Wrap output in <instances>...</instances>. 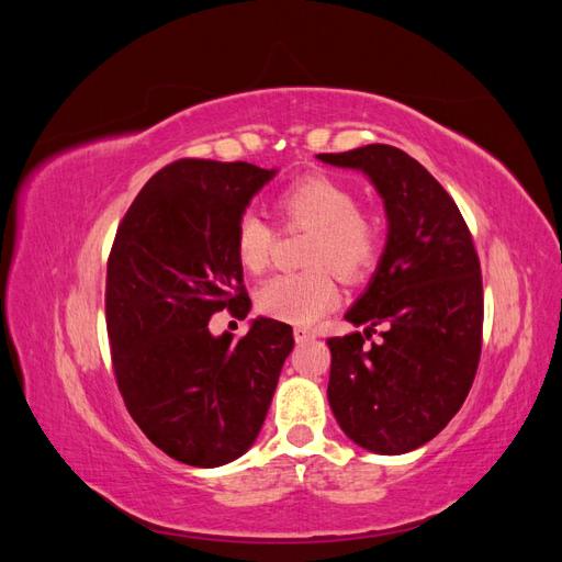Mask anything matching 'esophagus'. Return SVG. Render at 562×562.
Masks as SVG:
<instances>
[{"mask_svg":"<svg viewBox=\"0 0 562 562\" xmlns=\"http://www.w3.org/2000/svg\"><path fill=\"white\" fill-rule=\"evenodd\" d=\"M293 335H295V342H300V345H304V342H312V339L316 337L310 328H295V330H293Z\"/></svg>","mask_w":562,"mask_h":562,"instance_id":"1","label":"esophagus"}]
</instances>
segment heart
<instances>
[{
    "mask_svg": "<svg viewBox=\"0 0 562 562\" xmlns=\"http://www.w3.org/2000/svg\"><path fill=\"white\" fill-rule=\"evenodd\" d=\"M277 211L285 225L314 229L304 255L314 267L267 279L258 291V307L271 318L307 326L335 307L333 268L347 283L370 277L382 255V225L359 211V196L347 184L328 176H307L288 184L277 199ZM234 246L241 267L258 274L271 260L274 229L258 213H246L236 223Z\"/></svg>",
    "mask_w": 562,
    "mask_h": 562,
    "instance_id": "heart-1",
    "label": "heart"
}]
</instances>
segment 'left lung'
Segmentation results:
<instances>
[{
	"label": "left lung",
	"instance_id": "8db88e82",
	"mask_svg": "<svg viewBox=\"0 0 562 562\" xmlns=\"http://www.w3.org/2000/svg\"><path fill=\"white\" fill-rule=\"evenodd\" d=\"M318 159L363 171L389 223L375 277L345 314L366 330L328 339L333 415L356 446L411 452L448 427L479 370V255L452 196L403 149L366 145ZM378 327L383 339L366 346Z\"/></svg>",
	"mask_w": 562,
	"mask_h": 562
}]
</instances>
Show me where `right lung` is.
Listing matches in <instances>:
<instances>
[{"label": "right lung", "instance_id": "right-lung-1", "mask_svg": "<svg viewBox=\"0 0 562 562\" xmlns=\"http://www.w3.org/2000/svg\"><path fill=\"white\" fill-rule=\"evenodd\" d=\"M274 176L246 161H173L147 180L114 236V378L143 434L182 464L223 467L255 443L295 345L288 323L265 316L239 342L209 330L215 312L250 310L234 234Z\"/></svg>", "mask_w": 562, "mask_h": 562}]
</instances>
